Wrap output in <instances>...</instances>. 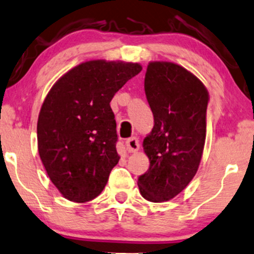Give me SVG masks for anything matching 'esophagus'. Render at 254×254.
Instances as JSON below:
<instances>
[{"label":"esophagus","instance_id":"esophagus-1","mask_svg":"<svg viewBox=\"0 0 254 254\" xmlns=\"http://www.w3.org/2000/svg\"><path fill=\"white\" fill-rule=\"evenodd\" d=\"M125 145H127V151L129 153H133L139 150V142H138L137 138L134 137L129 138V139L127 140V143H125Z\"/></svg>","mask_w":254,"mask_h":254}]
</instances>
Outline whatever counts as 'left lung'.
Wrapping results in <instances>:
<instances>
[{
  "label": "left lung",
  "instance_id": "left-lung-1",
  "mask_svg": "<svg viewBox=\"0 0 254 254\" xmlns=\"http://www.w3.org/2000/svg\"><path fill=\"white\" fill-rule=\"evenodd\" d=\"M144 89L153 127L144 138L149 170L138 178L143 198L164 203L184 190L198 171L206 137V86L179 64L151 61Z\"/></svg>",
  "mask_w": 254,
  "mask_h": 254
}]
</instances>
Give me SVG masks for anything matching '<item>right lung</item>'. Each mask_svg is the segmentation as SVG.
<instances>
[{
	"instance_id": "1",
	"label": "right lung",
	"mask_w": 254,
	"mask_h": 254,
	"mask_svg": "<svg viewBox=\"0 0 254 254\" xmlns=\"http://www.w3.org/2000/svg\"><path fill=\"white\" fill-rule=\"evenodd\" d=\"M139 63L91 60L70 69L51 86L37 121L41 160L64 198L91 201L120 160L110 102L142 71Z\"/></svg>"
}]
</instances>
